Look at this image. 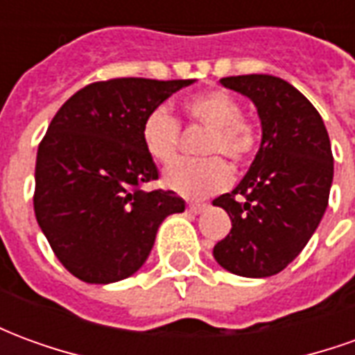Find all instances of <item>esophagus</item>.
<instances>
[{"mask_svg":"<svg viewBox=\"0 0 355 355\" xmlns=\"http://www.w3.org/2000/svg\"><path fill=\"white\" fill-rule=\"evenodd\" d=\"M205 209H207L205 203H190V205H188V211H190L192 215H200V213H203Z\"/></svg>","mask_w":355,"mask_h":355,"instance_id":"1","label":"esophagus"}]
</instances>
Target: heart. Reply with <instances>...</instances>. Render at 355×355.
Returning <instances> with one entry per match:
<instances>
[{"label": "heart", "instance_id": "heart-1", "mask_svg": "<svg viewBox=\"0 0 355 355\" xmlns=\"http://www.w3.org/2000/svg\"><path fill=\"white\" fill-rule=\"evenodd\" d=\"M190 121L209 127L203 154L226 155L238 165L247 163L259 148V129L241 112L239 101L224 89L193 94L184 102ZM140 139L157 163H171L178 152L180 123L169 110L157 106L142 121ZM232 182V169L218 155L203 159H180L163 175V184L184 198H203L224 190Z\"/></svg>", "mask_w": 355, "mask_h": 355}]
</instances>
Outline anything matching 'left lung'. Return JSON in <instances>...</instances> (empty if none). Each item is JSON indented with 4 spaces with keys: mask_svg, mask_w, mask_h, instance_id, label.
I'll use <instances>...</instances> for the list:
<instances>
[{
    "mask_svg": "<svg viewBox=\"0 0 355 355\" xmlns=\"http://www.w3.org/2000/svg\"><path fill=\"white\" fill-rule=\"evenodd\" d=\"M257 106L261 148L243 180L213 205L232 220L230 234L213 249L232 274H279L312 238L329 203L333 152L320 112L298 89L266 73L220 80Z\"/></svg>",
    "mask_w": 355,
    "mask_h": 355,
    "instance_id": "8db88e82",
    "label": "left lung"
}]
</instances>
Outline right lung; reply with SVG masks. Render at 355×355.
I'll list each match as a JSON object with an SVG mask.
<instances>
[{
	"instance_id": "right-lung-1",
	"label": "right lung",
	"mask_w": 355,
	"mask_h": 355,
	"mask_svg": "<svg viewBox=\"0 0 355 355\" xmlns=\"http://www.w3.org/2000/svg\"><path fill=\"white\" fill-rule=\"evenodd\" d=\"M193 80L117 78L80 89L37 148L34 211L62 266L87 283H114L146 262L165 216L184 211L157 178L140 129L150 110Z\"/></svg>"
}]
</instances>
